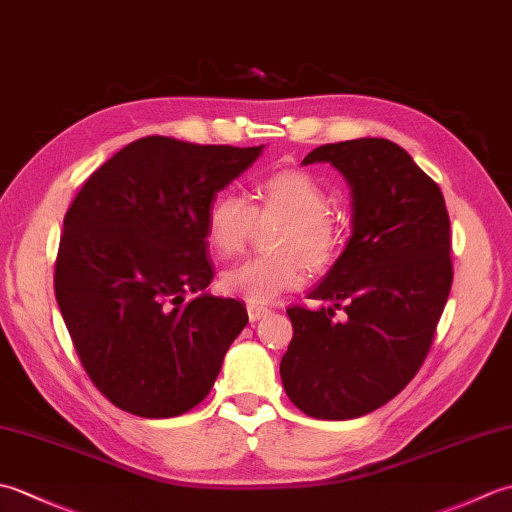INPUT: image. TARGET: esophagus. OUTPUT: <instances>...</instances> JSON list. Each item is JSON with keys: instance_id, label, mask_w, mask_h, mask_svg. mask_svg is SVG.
I'll return each instance as SVG.
<instances>
[{"instance_id": "esophagus-1", "label": "esophagus", "mask_w": 512, "mask_h": 512, "mask_svg": "<svg viewBox=\"0 0 512 512\" xmlns=\"http://www.w3.org/2000/svg\"><path fill=\"white\" fill-rule=\"evenodd\" d=\"M246 310H248V319L250 321H259V319L266 317V314L270 312L266 306H262V303H253V301L246 303Z\"/></svg>"}]
</instances>
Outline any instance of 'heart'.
Returning a JSON list of instances; mask_svg holds the SVG:
<instances>
[{
    "label": "heart",
    "instance_id": "b5f03b06",
    "mask_svg": "<svg viewBox=\"0 0 512 512\" xmlns=\"http://www.w3.org/2000/svg\"><path fill=\"white\" fill-rule=\"evenodd\" d=\"M264 206L288 215L277 235V253L253 255L228 266L222 288L253 303H268L306 281V266H321L332 257L339 231L330 217L328 195L308 173L284 169L266 176L257 187ZM255 222V206L242 193L226 189L217 193L206 209L204 226L211 246L222 255H233L246 244Z\"/></svg>",
    "mask_w": 512,
    "mask_h": 512
}]
</instances>
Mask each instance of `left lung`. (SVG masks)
Returning a JSON list of instances; mask_svg holds the SVG:
<instances>
[{
  "instance_id": "obj_1",
  "label": "left lung",
  "mask_w": 512,
  "mask_h": 512,
  "mask_svg": "<svg viewBox=\"0 0 512 512\" xmlns=\"http://www.w3.org/2000/svg\"><path fill=\"white\" fill-rule=\"evenodd\" d=\"M314 162L350 184L352 235L308 292L323 306L286 310L279 374L303 413L350 420L400 394L427 356L453 281L451 222L438 184L391 140L321 145L303 158Z\"/></svg>"
}]
</instances>
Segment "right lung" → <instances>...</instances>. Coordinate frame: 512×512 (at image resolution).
Here are the masks:
<instances>
[{
    "mask_svg": "<svg viewBox=\"0 0 512 512\" xmlns=\"http://www.w3.org/2000/svg\"><path fill=\"white\" fill-rule=\"evenodd\" d=\"M262 149L140 138L96 169L65 213L54 295L85 372L123 411L193 409L248 323L242 301L206 290L204 217Z\"/></svg>",
    "mask_w": 512,
    "mask_h": 512,
    "instance_id": "obj_1",
    "label": "right lung"
}]
</instances>
